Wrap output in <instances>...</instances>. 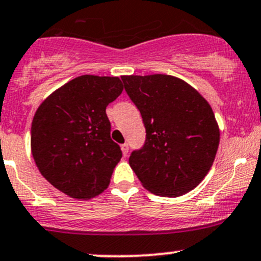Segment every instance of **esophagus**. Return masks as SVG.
I'll return each mask as SVG.
<instances>
[{"label": "esophagus", "mask_w": 261, "mask_h": 261, "mask_svg": "<svg viewBox=\"0 0 261 261\" xmlns=\"http://www.w3.org/2000/svg\"><path fill=\"white\" fill-rule=\"evenodd\" d=\"M121 151H122L123 156H127V153H128V145L127 144L121 145Z\"/></svg>", "instance_id": "1"}]
</instances>
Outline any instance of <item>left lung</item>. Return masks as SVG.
Here are the masks:
<instances>
[{
    "label": "left lung",
    "mask_w": 261,
    "mask_h": 261,
    "mask_svg": "<svg viewBox=\"0 0 261 261\" xmlns=\"http://www.w3.org/2000/svg\"><path fill=\"white\" fill-rule=\"evenodd\" d=\"M121 79L146 128L144 147L130 156L131 169L150 193L170 197L188 194L210 171L220 142L210 103L171 75Z\"/></svg>",
    "instance_id": "left-lung-1"
}]
</instances>
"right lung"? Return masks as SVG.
Returning <instances> with one entry per match:
<instances>
[{"instance_id": "1", "label": "right lung", "mask_w": 261, "mask_h": 261, "mask_svg": "<svg viewBox=\"0 0 261 261\" xmlns=\"http://www.w3.org/2000/svg\"><path fill=\"white\" fill-rule=\"evenodd\" d=\"M122 90L117 76L82 75L55 90L35 112V164L52 186L72 199L103 193L121 160L120 146L110 138L106 106Z\"/></svg>"}]
</instances>
